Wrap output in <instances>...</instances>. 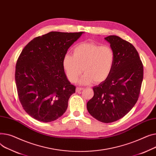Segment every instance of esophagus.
I'll use <instances>...</instances> for the list:
<instances>
[{"mask_svg": "<svg viewBox=\"0 0 156 156\" xmlns=\"http://www.w3.org/2000/svg\"><path fill=\"white\" fill-rule=\"evenodd\" d=\"M82 89H83V88L77 87H76V92H80V90H82Z\"/></svg>", "mask_w": 156, "mask_h": 156, "instance_id": "34e87169", "label": "esophagus"}]
</instances>
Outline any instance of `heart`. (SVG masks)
I'll return each instance as SVG.
<instances>
[{
    "label": "heart",
    "mask_w": 156,
    "mask_h": 156,
    "mask_svg": "<svg viewBox=\"0 0 156 156\" xmlns=\"http://www.w3.org/2000/svg\"><path fill=\"white\" fill-rule=\"evenodd\" d=\"M115 62V53L108 45L101 46L93 42L77 44L73 55L66 54L63 58V67L68 80L74 83L82 72L85 74L80 80L81 84L92 81L101 82L111 74Z\"/></svg>",
    "instance_id": "1"
}]
</instances>
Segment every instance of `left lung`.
Here are the masks:
<instances>
[{"instance_id":"1","label":"left lung","mask_w":156,"mask_h":156,"mask_svg":"<svg viewBox=\"0 0 156 156\" xmlns=\"http://www.w3.org/2000/svg\"><path fill=\"white\" fill-rule=\"evenodd\" d=\"M115 53L112 72L93 87L94 96L87 103V111L98 121L111 123L129 113L139 99L144 67L133 45L119 36L105 38Z\"/></svg>"}]
</instances>
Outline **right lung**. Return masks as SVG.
Wrapping results in <instances>:
<instances>
[{
	"label": "right lung",
	"mask_w": 156,
	"mask_h": 156,
	"mask_svg": "<svg viewBox=\"0 0 156 156\" xmlns=\"http://www.w3.org/2000/svg\"><path fill=\"white\" fill-rule=\"evenodd\" d=\"M83 32L51 31L34 38L18 57L15 80L20 101L30 116L50 122L67 110L76 92L63 67V58Z\"/></svg>",
	"instance_id": "add662e5"
}]
</instances>
